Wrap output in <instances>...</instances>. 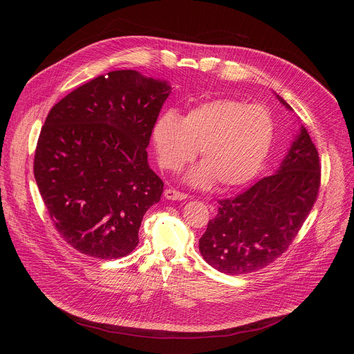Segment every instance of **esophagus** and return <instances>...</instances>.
I'll list each match as a JSON object with an SVG mask.
<instances>
[{"instance_id": "1", "label": "esophagus", "mask_w": 354, "mask_h": 354, "mask_svg": "<svg viewBox=\"0 0 354 354\" xmlns=\"http://www.w3.org/2000/svg\"><path fill=\"white\" fill-rule=\"evenodd\" d=\"M164 196L168 200H185V198H187V194H185L182 192H178L175 189H167L164 192Z\"/></svg>"}]
</instances>
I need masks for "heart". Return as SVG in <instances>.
Instances as JSON below:
<instances>
[{
	"mask_svg": "<svg viewBox=\"0 0 354 354\" xmlns=\"http://www.w3.org/2000/svg\"><path fill=\"white\" fill-rule=\"evenodd\" d=\"M274 136V122L262 105L232 97L212 99L189 109L180 119L174 111L161 113L151 130L158 162L179 171L194 160L201 164L186 174L194 187H238L262 168Z\"/></svg>",
	"mask_w": 354,
	"mask_h": 354,
	"instance_id": "1",
	"label": "heart"
}]
</instances>
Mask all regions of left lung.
I'll use <instances>...</instances> for the list:
<instances>
[{
  "mask_svg": "<svg viewBox=\"0 0 354 354\" xmlns=\"http://www.w3.org/2000/svg\"><path fill=\"white\" fill-rule=\"evenodd\" d=\"M288 111L292 108L276 93ZM318 151L304 126L279 169L246 192L218 201V213L198 239L205 261L221 273L239 276L259 270L290 246L318 196Z\"/></svg>",
  "mask_w": 354,
  "mask_h": 354,
  "instance_id": "8db88e82",
  "label": "left lung"
}]
</instances>
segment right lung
I'll return each mask as SVG.
<instances>
[{
	"label": "right lung",
	"mask_w": 354,
	"mask_h": 354,
	"mask_svg": "<svg viewBox=\"0 0 354 354\" xmlns=\"http://www.w3.org/2000/svg\"><path fill=\"white\" fill-rule=\"evenodd\" d=\"M171 92L168 81L119 70L48 112L33 174L56 230L81 254L109 261L137 246L142 217L164 190L145 148Z\"/></svg>",
	"instance_id": "right-lung-1"
}]
</instances>
